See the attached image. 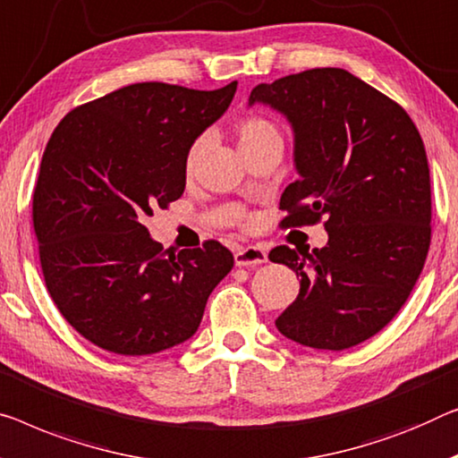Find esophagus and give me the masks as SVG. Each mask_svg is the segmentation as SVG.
<instances>
[{
    "label": "esophagus",
    "mask_w": 458,
    "mask_h": 458,
    "mask_svg": "<svg viewBox=\"0 0 458 458\" xmlns=\"http://www.w3.org/2000/svg\"><path fill=\"white\" fill-rule=\"evenodd\" d=\"M265 261H267V252L261 247H255V244L242 247L234 252V263L238 267H255V265H261Z\"/></svg>",
    "instance_id": "esophagus-1"
}]
</instances>
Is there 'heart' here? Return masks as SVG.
<instances>
[{
    "label": "heart",
    "mask_w": 458,
    "mask_h": 458,
    "mask_svg": "<svg viewBox=\"0 0 458 458\" xmlns=\"http://www.w3.org/2000/svg\"><path fill=\"white\" fill-rule=\"evenodd\" d=\"M236 135H238V143H241V149L261 146L265 141H282V131H279L276 123L265 117H259V114H250V117H244L238 121ZM203 148H206V135H199V138L191 143L187 149L185 166L189 170L199 162Z\"/></svg>",
    "instance_id": "heart-1"
}]
</instances>
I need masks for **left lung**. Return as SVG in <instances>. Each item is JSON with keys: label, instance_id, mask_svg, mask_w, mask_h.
<instances>
[{"label": "left lung", "instance_id": "1", "mask_svg": "<svg viewBox=\"0 0 458 458\" xmlns=\"http://www.w3.org/2000/svg\"><path fill=\"white\" fill-rule=\"evenodd\" d=\"M294 127L300 179L279 199L284 228L323 222L329 242L269 252L302 277L277 317L282 335L347 350L377 335L411 294L432 241V191L421 135L405 108L339 70L317 67L252 88Z\"/></svg>", "mask_w": 458, "mask_h": 458}]
</instances>
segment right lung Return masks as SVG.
Returning a JSON list of instances; mask_svg holds the SVG:
<instances>
[{
	"label": "right lung",
	"mask_w": 458,
	"mask_h": 458,
	"mask_svg": "<svg viewBox=\"0 0 458 458\" xmlns=\"http://www.w3.org/2000/svg\"><path fill=\"white\" fill-rule=\"evenodd\" d=\"M234 92L236 81L209 92L141 81L55 127L32 195L40 267L61 315L102 350L148 356L187 341L234 267L222 242L170 252L143 226L182 195L189 146Z\"/></svg>",
	"instance_id": "obj_1"
}]
</instances>
